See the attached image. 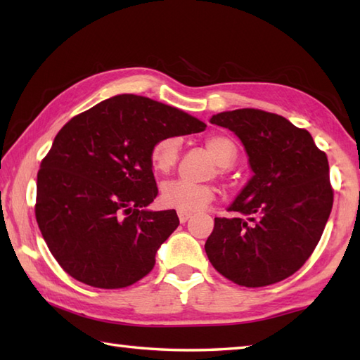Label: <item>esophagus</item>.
Here are the masks:
<instances>
[{
	"label": "esophagus",
	"mask_w": 360,
	"mask_h": 360,
	"mask_svg": "<svg viewBox=\"0 0 360 360\" xmlns=\"http://www.w3.org/2000/svg\"><path fill=\"white\" fill-rule=\"evenodd\" d=\"M178 217H179L181 223H186V221H188V218L192 217V213H188V212H178Z\"/></svg>",
	"instance_id": "1"
}]
</instances>
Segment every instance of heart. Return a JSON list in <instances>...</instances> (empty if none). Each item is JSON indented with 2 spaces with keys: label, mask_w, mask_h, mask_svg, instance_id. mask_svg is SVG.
<instances>
[{
  "label": "heart",
  "mask_w": 360,
  "mask_h": 360,
  "mask_svg": "<svg viewBox=\"0 0 360 360\" xmlns=\"http://www.w3.org/2000/svg\"><path fill=\"white\" fill-rule=\"evenodd\" d=\"M212 158L221 168H227L233 164L236 158L235 143L226 136H212L205 141ZM181 151V137H164L151 147L150 162L156 173H168L178 162ZM160 202L167 209L179 212H195L205 207L213 198L215 190L207 184H195L186 179L167 181L160 187Z\"/></svg>",
  "instance_id": "b5f03b06"
}]
</instances>
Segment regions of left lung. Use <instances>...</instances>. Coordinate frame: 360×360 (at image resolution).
I'll list each match as a JSON object with an SVG mask.
<instances>
[{"instance_id": "8db88e82", "label": "left lung", "mask_w": 360, "mask_h": 360, "mask_svg": "<svg viewBox=\"0 0 360 360\" xmlns=\"http://www.w3.org/2000/svg\"><path fill=\"white\" fill-rule=\"evenodd\" d=\"M244 145L252 178L215 218L205 241L212 266L246 288H262L297 272L314 252L333 209L330 165L307 129L254 108L218 112Z\"/></svg>"}]
</instances>
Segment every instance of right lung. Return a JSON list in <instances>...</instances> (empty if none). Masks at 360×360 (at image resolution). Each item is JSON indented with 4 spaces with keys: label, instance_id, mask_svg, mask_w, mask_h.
<instances>
[{
    "label": "right lung",
    "instance_id": "1",
    "mask_svg": "<svg viewBox=\"0 0 360 360\" xmlns=\"http://www.w3.org/2000/svg\"><path fill=\"white\" fill-rule=\"evenodd\" d=\"M205 127L174 106L120 94L60 129L37 176L35 217L51 254L71 277L119 289L153 269L179 218L176 210L147 209L158 195L151 147Z\"/></svg>",
    "mask_w": 360,
    "mask_h": 360
}]
</instances>
